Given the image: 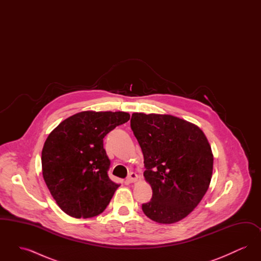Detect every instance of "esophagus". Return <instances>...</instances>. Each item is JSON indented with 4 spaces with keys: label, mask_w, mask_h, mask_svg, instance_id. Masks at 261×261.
<instances>
[{
    "label": "esophagus",
    "mask_w": 261,
    "mask_h": 261,
    "mask_svg": "<svg viewBox=\"0 0 261 261\" xmlns=\"http://www.w3.org/2000/svg\"><path fill=\"white\" fill-rule=\"evenodd\" d=\"M137 180H138V175L136 173H134V172H130L129 175H128V177H127V182L128 183H134V182H136Z\"/></svg>",
    "instance_id": "34e87169"
}]
</instances>
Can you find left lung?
<instances>
[{"instance_id":"8db88e82","label":"left lung","mask_w":261,"mask_h":261,"mask_svg":"<svg viewBox=\"0 0 261 261\" xmlns=\"http://www.w3.org/2000/svg\"><path fill=\"white\" fill-rule=\"evenodd\" d=\"M130 122L144 154V176L152 189L142 210L155 222H178L210 187L213 155L208 141L198 126L168 114L135 112Z\"/></svg>"}]
</instances>
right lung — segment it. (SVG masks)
Instances as JSON below:
<instances>
[{"instance_id": "add662e5", "label": "right lung", "mask_w": 261, "mask_h": 261, "mask_svg": "<svg viewBox=\"0 0 261 261\" xmlns=\"http://www.w3.org/2000/svg\"><path fill=\"white\" fill-rule=\"evenodd\" d=\"M130 119L123 112H82L66 118L47 138L42 172L53 198L75 218L99 215L120 185L109 177L103 138Z\"/></svg>"}]
</instances>
